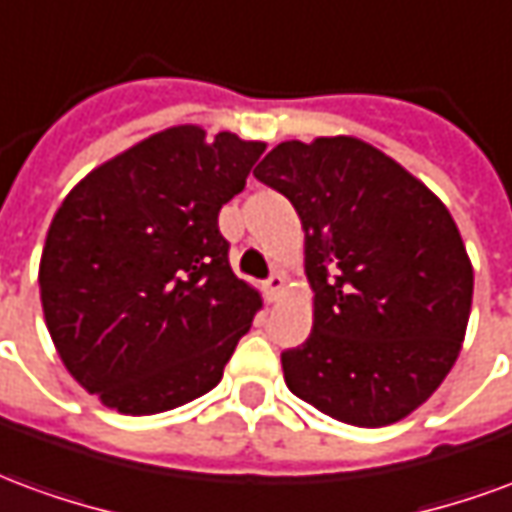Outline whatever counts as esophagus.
Returning a JSON list of instances; mask_svg holds the SVG:
<instances>
[{"label": "esophagus", "mask_w": 512, "mask_h": 512, "mask_svg": "<svg viewBox=\"0 0 512 512\" xmlns=\"http://www.w3.org/2000/svg\"><path fill=\"white\" fill-rule=\"evenodd\" d=\"M285 293V274H274V277L266 282V299L268 301H279Z\"/></svg>", "instance_id": "34e87169"}]
</instances>
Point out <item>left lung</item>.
Returning <instances> with one entry per match:
<instances>
[{"label":"left lung","mask_w":512,"mask_h":512,"mask_svg":"<svg viewBox=\"0 0 512 512\" xmlns=\"http://www.w3.org/2000/svg\"><path fill=\"white\" fill-rule=\"evenodd\" d=\"M255 178L304 230L312 332L282 354L288 389L356 428L406 419L452 370L472 312V260L447 205L356 136L279 142Z\"/></svg>","instance_id":"8db88e82"}]
</instances>
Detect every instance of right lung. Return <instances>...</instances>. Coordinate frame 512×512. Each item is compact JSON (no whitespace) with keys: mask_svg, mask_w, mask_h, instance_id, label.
Returning <instances> with one entry per match:
<instances>
[{"mask_svg":"<svg viewBox=\"0 0 512 512\" xmlns=\"http://www.w3.org/2000/svg\"><path fill=\"white\" fill-rule=\"evenodd\" d=\"M266 142L186 123L87 172L51 219L38 282L62 365L106 408L147 417L211 392L263 299L219 211Z\"/></svg>","mask_w":512,"mask_h":512,"instance_id":"obj_1","label":"right lung"}]
</instances>
